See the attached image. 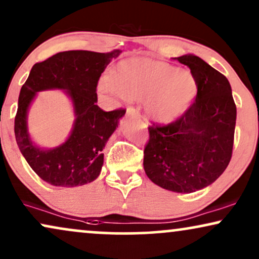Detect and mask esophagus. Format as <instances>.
Here are the masks:
<instances>
[{
	"mask_svg": "<svg viewBox=\"0 0 259 259\" xmlns=\"http://www.w3.org/2000/svg\"><path fill=\"white\" fill-rule=\"evenodd\" d=\"M126 114H132V116L136 117V118H141V114H140L139 111L135 109V107H132V106L127 107V109H126Z\"/></svg>",
	"mask_w": 259,
	"mask_h": 259,
	"instance_id": "esophagus-1",
	"label": "esophagus"
}]
</instances>
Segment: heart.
<instances>
[{
  "label": "heart",
  "instance_id": "1",
  "mask_svg": "<svg viewBox=\"0 0 259 259\" xmlns=\"http://www.w3.org/2000/svg\"><path fill=\"white\" fill-rule=\"evenodd\" d=\"M98 90L107 96L145 99V111L150 118L171 123L181 118L194 104L198 83L189 69L136 57L119 62L111 77L100 78Z\"/></svg>",
  "mask_w": 259,
  "mask_h": 259
}]
</instances>
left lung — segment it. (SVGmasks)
I'll return each instance as SVG.
<instances>
[{
	"mask_svg": "<svg viewBox=\"0 0 259 259\" xmlns=\"http://www.w3.org/2000/svg\"><path fill=\"white\" fill-rule=\"evenodd\" d=\"M198 83L195 103L167 125L148 126L143 167L154 184L195 192L220 177L232 158L235 107L227 77L195 55L177 57Z\"/></svg>",
	"mask_w": 259,
	"mask_h": 259,
	"instance_id": "1",
	"label": "left lung"
}]
</instances>
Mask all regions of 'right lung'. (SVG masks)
I'll return each mask as SVG.
<instances>
[{
  "mask_svg": "<svg viewBox=\"0 0 259 259\" xmlns=\"http://www.w3.org/2000/svg\"><path fill=\"white\" fill-rule=\"evenodd\" d=\"M119 50L106 54L86 50L58 52L32 67L21 87L14 133L19 149L31 168L42 181L54 186L74 188L93 182L104 163L103 149L118 126L125 110H101L97 105L98 81ZM62 89L73 101V130L64 144L42 150L29 137L27 112L40 90Z\"/></svg>",
  "mask_w": 259,
  "mask_h": 259,
  "instance_id": "add662e5",
  "label": "right lung"
}]
</instances>
